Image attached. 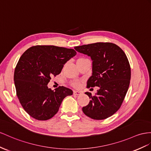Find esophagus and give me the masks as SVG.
<instances>
[{"label":"esophagus","instance_id":"esophagus-1","mask_svg":"<svg viewBox=\"0 0 151 151\" xmlns=\"http://www.w3.org/2000/svg\"><path fill=\"white\" fill-rule=\"evenodd\" d=\"M73 94L75 95H77V96H79L82 94V91H75L74 92H73Z\"/></svg>","mask_w":151,"mask_h":151}]
</instances>
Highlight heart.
Masks as SVG:
<instances>
[{
	"mask_svg": "<svg viewBox=\"0 0 151 151\" xmlns=\"http://www.w3.org/2000/svg\"><path fill=\"white\" fill-rule=\"evenodd\" d=\"M81 59H79L78 60H81ZM73 86H75V87H78V86H79V82H74V83H73Z\"/></svg>",
	"mask_w": 151,
	"mask_h": 151,
	"instance_id": "obj_1",
	"label": "heart"
}]
</instances>
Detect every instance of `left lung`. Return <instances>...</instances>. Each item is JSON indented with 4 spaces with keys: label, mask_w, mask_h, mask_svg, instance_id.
Wrapping results in <instances>:
<instances>
[{
    "label": "left lung",
    "mask_w": 151,
    "mask_h": 151,
    "mask_svg": "<svg viewBox=\"0 0 151 151\" xmlns=\"http://www.w3.org/2000/svg\"><path fill=\"white\" fill-rule=\"evenodd\" d=\"M76 51L91 57L92 75L87 87H98L95 96L82 108L83 112L96 120L105 119L121 107L129 86L131 68L123 50L111 42H96L75 47Z\"/></svg>",
    "instance_id": "obj_1"
}]
</instances>
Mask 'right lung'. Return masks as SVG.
Listing matches in <instances>:
<instances>
[{"label":"right lung","instance_id":"obj_1","mask_svg":"<svg viewBox=\"0 0 151 151\" xmlns=\"http://www.w3.org/2000/svg\"><path fill=\"white\" fill-rule=\"evenodd\" d=\"M76 54L73 49L53 45L32 46L22 54L14 69V82L20 103L32 117L40 121L51 119L63 100L73 94L69 88L60 86L52 91L47 85Z\"/></svg>","mask_w":151,"mask_h":151}]
</instances>
